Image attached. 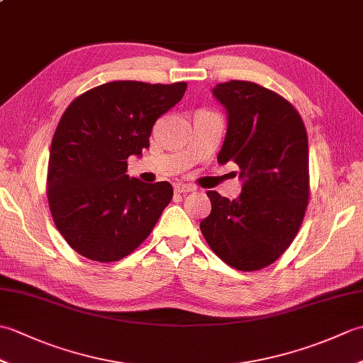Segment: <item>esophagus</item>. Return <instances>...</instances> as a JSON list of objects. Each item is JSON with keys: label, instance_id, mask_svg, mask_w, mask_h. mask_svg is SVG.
<instances>
[{"label": "esophagus", "instance_id": "1", "mask_svg": "<svg viewBox=\"0 0 363 363\" xmlns=\"http://www.w3.org/2000/svg\"><path fill=\"white\" fill-rule=\"evenodd\" d=\"M173 187L176 194H190V191L195 190V187H191L190 184H182V182H174Z\"/></svg>", "mask_w": 363, "mask_h": 363}]
</instances>
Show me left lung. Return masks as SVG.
<instances>
[{"instance_id": "1", "label": "left lung", "mask_w": 363, "mask_h": 363, "mask_svg": "<svg viewBox=\"0 0 363 363\" xmlns=\"http://www.w3.org/2000/svg\"><path fill=\"white\" fill-rule=\"evenodd\" d=\"M212 95L228 115L218 164L240 167L235 199L207 191L212 211L199 229L212 251L240 272L260 269L295 238L309 203V145L287 99L248 81L217 84Z\"/></svg>"}]
</instances>
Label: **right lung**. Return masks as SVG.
<instances>
[{"instance_id": "1", "label": "right lung", "mask_w": 363, "mask_h": 363, "mask_svg": "<svg viewBox=\"0 0 363 363\" xmlns=\"http://www.w3.org/2000/svg\"><path fill=\"white\" fill-rule=\"evenodd\" d=\"M186 82L113 81L67 107L51 142L48 203L67 243L96 262L133 252L156 225L173 187L129 177L128 157L150 148L156 120L181 101Z\"/></svg>"}]
</instances>
